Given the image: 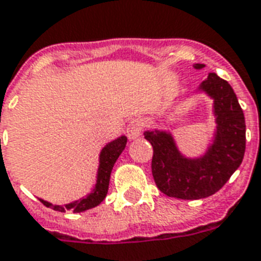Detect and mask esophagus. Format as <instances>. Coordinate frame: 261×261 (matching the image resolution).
Instances as JSON below:
<instances>
[{
    "mask_svg": "<svg viewBox=\"0 0 261 261\" xmlns=\"http://www.w3.org/2000/svg\"><path fill=\"white\" fill-rule=\"evenodd\" d=\"M143 129V122L140 119H133L128 123V128H126V133H128L129 139H136L140 136Z\"/></svg>",
    "mask_w": 261,
    "mask_h": 261,
    "instance_id": "34e87169",
    "label": "esophagus"
}]
</instances>
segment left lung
Listing matches in <instances>:
<instances>
[{"label":"left lung","mask_w":261,"mask_h":261,"mask_svg":"<svg viewBox=\"0 0 261 261\" xmlns=\"http://www.w3.org/2000/svg\"><path fill=\"white\" fill-rule=\"evenodd\" d=\"M194 67H205L197 63ZM215 100L217 130L215 142L201 158L189 160L179 152L169 133H144L151 143L152 177L156 187L168 197L201 199L211 197L228 181L244 160L246 125L234 89L226 80L211 72L199 86Z\"/></svg>","instance_id":"1"}]
</instances>
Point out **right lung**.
Listing matches in <instances>:
<instances>
[{
  "instance_id": "obj_1",
  "label": "right lung",
  "mask_w": 261,
  "mask_h": 261,
  "mask_svg": "<svg viewBox=\"0 0 261 261\" xmlns=\"http://www.w3.org/2000/svg\"><path fill=\"white\" fill-rule=\"evenodd\" d=\"M126 140H128V139L125 138V136H121V138H118L117 140H114V142L109 143V144L101 150L100 165H99V172H97L96 187L88 197L82 198V199L75 201V202L67 203V205H64V206H62V205H52V203L46 202L44 199H40L41 202L44 203L45 206L52 207L54 211H59V212L72 211V212L80 213L97 206V205L105 199L106 195H107L111 170H113V166H114L115 161L118 160V156L121 155V152L123 151V148L126 146Z\"/></svg>"
}]
</instances>
